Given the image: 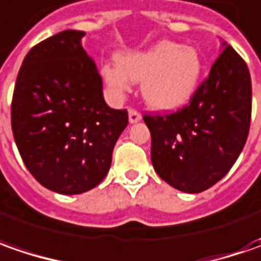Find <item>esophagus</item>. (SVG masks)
Segmentation results:
<instances>
[{
	"label": "esophagus",
	"instance_id": "esophagus-1",
	"mask_svg": "<svg viewBox=\"0 0 261 261\" xmlns=\"http://www.w3.org/2000/svg\"><path fill=\"white\" fill-rule=\"evenodd\" d=\"M141 114L137 113L136 110H128V121L130 124H136V122L141 121Z\"/></svg>",
	"mask_w": 261,
	"mask_h": 261
}]
</instances>
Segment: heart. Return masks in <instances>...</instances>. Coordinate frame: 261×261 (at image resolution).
Returning a JSON list of instances; mask_svg holds the SVG:
<instances>
[{
    "instance_id": "obj_1",
    "label": "heart",
    "mask_w": 261,
    "mask_h": 261,
    "mask_svg": "<svg viewBox=\"0 0 261 261\" xmlns=\"http://www.w3.org/2000/svg\"><path fill=\"white\" fill-rule=\"evenodd\" d=\"M203 63L198 50L163 40L140 51L117 56V66L101 69L103 82L117 98L141 82V96L151 110L176 113L192 101L202 77Z\"/></svg>"
}]
</instances>
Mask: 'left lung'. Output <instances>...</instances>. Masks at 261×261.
I'll return each mask as SVG.
<instances>
[{
    "label": "left lung",
    "instance_id": "1",
    "mask_svg": "<svg viewBox=\"0 0 261 261\" xmlns=\"http://www.w3.org/2000/svg\"><path fill=\"white\" fill-rule=\"evenodd\" d=\"M221 55L189 105L170 115H144L151 163L177 191L199 193L228 173L243 151L251 117V77L236 50Z\"/></svg>",
    "mask_w": 261,
    "mask_h": 261
}]
</instances>
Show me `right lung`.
Returning a JSON list of instances; mask_svg holds the SVG:
<instances>
[{
  "mask_svg": "<svg viewBox=\"0 0 261 261\" xmlns=\"http://www.w3.org/2000/svg\"><path fill=\"white\" fill-rule=\"evenodd\" d=\"M84 36L65 30L34 46L20 68L11 105L24 165L39 184L62 195L102 182L128 124L125 110L105 102L102 77L82 47Z\"/></svg>",
  "mask_w": 261,
  "mask_h": 261,
  "instance_id": "obj_1",
  "label": "right lung"
}]
</instances>
